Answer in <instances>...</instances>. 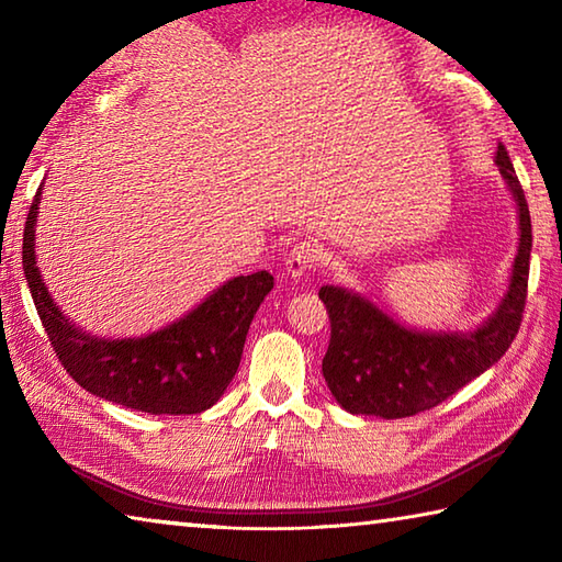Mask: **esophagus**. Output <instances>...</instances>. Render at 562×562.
I'll return each mask as SVG.
<instances>
[{"label": "esophagus", "mask_w": 562, "mask_h": 562, "mask_svg": "<svg viewBox=\"0 0 562 562\" xmlns=\"http://www.w3.org/2000/svg\"><path fill=\"white\" fill-rule=\"evenodd\" d=\"M322 258V245L312 237H304V240L294 243L290 258H288V274L292 280H300L304 272L315 268Z\"/></svg>", "instance_id": "esophagus-1"}]
</instances>
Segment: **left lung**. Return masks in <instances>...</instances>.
Wrapping results in <instances>:
<instances>
[{
  "mask_svg": "<svg viewBox=\"0 0 562 562\" xmlns=\"http://www.w3.org/2000/svg\"><path fill=\"white\" fill-rule=\"evenodd\" d=\"M496 166L518 211V252L508 290L479 327L414 329L355 290L337 284L319 290L331 322L322 374L345 412L382 418L426 412L496 364L516 339L526 307L532 231L526 193L503 144L496 150Z\"/></svg>",
  "mask_w": 562,
  "mask_h": 562,
  "instance_id": "1",
  "label": "left lung"
}]
</instances>
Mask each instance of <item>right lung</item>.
I'll use <instances>...</instances> for the list:
<instances>
[{
    "mask_svg": "<svg viewBox=\"0 0 562 562\" xmlns=\"http://www.w3.org/2000/svg\"><path fill=\"white\" fill-rule=\"evenodd\" d=\"M36 190L24 225L22 265L40 319L56 357L74 382L93 396L146 414H201L231 386L240 367L247 329L274 288L270 272L240 274L156 331L140 337H93L64 315L36 265Z\"/></svg>",
    "mask_w": 562,
    "mask_h": 562,
    "instance_id": "right-lung-1",
    "label": "right lung"
}]
</instances>
